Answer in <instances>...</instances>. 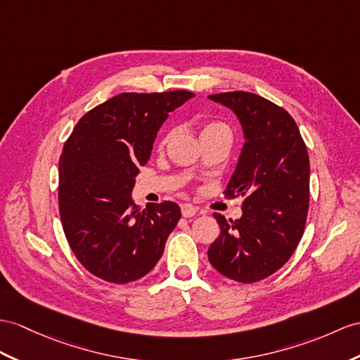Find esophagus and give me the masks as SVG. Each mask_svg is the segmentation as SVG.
I'll return each mask as SVG.
<instances>
[{
    "mask_svg": "<svg viewBox=\"0 0 360 360\" xmlns=\"http://www.w3.org/2000/svg\"><path fill=\"white\" fill-rule=\"evenodd\" d=\"M195 214H197V207L195 206H192L189 203L181 205V215L185 217V218H191V217H194Z\"/></svg>",
    "mask_w": 360,
    "mask_h": 360,
    "instance_id": "obj_1",
    "label": "esophagus"
}]
</instances>
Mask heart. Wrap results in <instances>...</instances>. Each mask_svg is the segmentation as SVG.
Instances as JSON below:
<instances>
[{
	"mask_svg": "<svg viewBox=\"0 0 360 360\" xmlns=\"http://www.w3.org/2000/svg\"><path fill=\"white\" fill-rule=\"evenodd\" d=\"M221 131H227V133H231L229 128H227V125L223 124V122L210 120V122H206V124L203 125V129H201V136H207V134H214V133H221Z\"/></svg>",
	"mask_w": 360,
	"mask_h": 360,
	"instance_id": "obj_1",
	"label": "heart"
}]
</instances>
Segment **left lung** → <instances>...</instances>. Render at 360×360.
<instances>
[{"mask_svg": "<svg viewBox=\"0 0 360 360\" xmlns=\"http://www.w3.org/2000/svg\"><path fill=\"white\" fill-rule=\"evenodd\" d=\"M210 101L231 108L243 127V145L226 197L243 195V215L214 214L220 236L207 258L233 281L250 284L281 269L300 244L309 212L310 162L296 122L258 94L229 91Z\"/></svg>", "mask_w": 360, "mask_h": 360, "instance_id": "left-lung-1", "label": "left lung"}]
</instances>
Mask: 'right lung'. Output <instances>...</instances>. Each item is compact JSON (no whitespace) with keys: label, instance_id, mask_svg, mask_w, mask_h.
<instances>
[{"label":"right lung","instance_id":"1","mask_svg":"<svg viewBox=\"0 0 360 360\" xmlns=\"http://www.w3.org/2000/svg\"><path fill=\"white\" fill-rule=\"evenodd\" d=\"M194 93H120L77 122L59 159V214L77 261L103 281L127 284L154 269L177 226V203L139 207V168L168 114Z\"/></svg>","mask_w":360,"mask_h":360}]
</instances>
